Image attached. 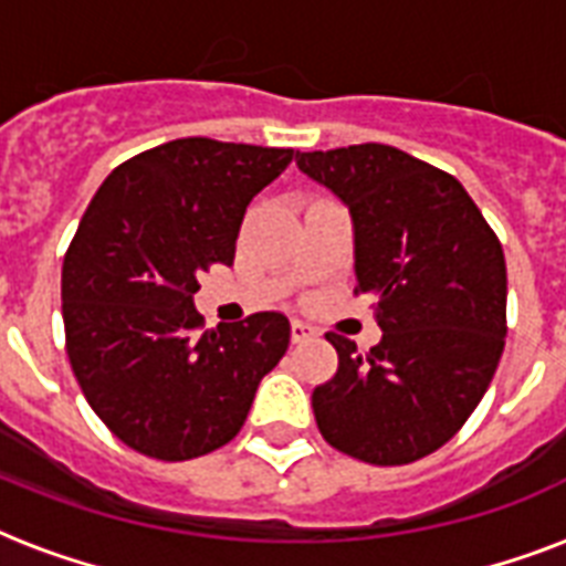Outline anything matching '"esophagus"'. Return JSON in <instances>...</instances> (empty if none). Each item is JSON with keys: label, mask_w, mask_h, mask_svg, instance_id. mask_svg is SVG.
Returning a JSON list of instances; mask_svg holds the SVG:
<instances>
[{"label": "esophagus", "mask_w": 566, "mask_h": 566, "mask_svg": "<svg viewBox=\"0 0 566 566\" xmlns=\"http://www.w3.org/2000/svg\"><path fill=\"white\" fill-rule=\"evenodd\" d=\"M314 335H317V332H314V326H308V323H302V319H293L291 323L293 344H305V340H311Z\"/></svg>", "instance_id": "obj_1"}]
</instances>
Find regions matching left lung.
Listing matches in <instances>:
<instances>
[{"label":"left lung","mask_w":566,"mask_h":566,"mask_svg":"<svg viewBox=\"0 0 566 566\" xmlns=\"http://www.w3.org/2000/svg\"><path fill=\"white\" fill-rule=\"evenodd\" d=\"M349 208L355 293L376 300L370 355L328 332L337 373L311 396L319 434L378 467L440 449L482 402L505 349V255L461 181L385 144L296 153Z\"/></svg>","instance_id":"1"}]
</instances>
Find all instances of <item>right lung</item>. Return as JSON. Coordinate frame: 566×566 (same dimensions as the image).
<instances>
[{
	"mask_svg": "<svg viewBox=\"0 0 566 566\" xmlns=\"http://www.w3.org/2000/svg\"><path fill=\"white\" fill-rule=\"evenodd\" d=\"M293 149L181 137L119 164L87 205L61 273L66 355L126 447L188 461L229 443L291 323L261 311L202 328L199 273L231 264L240 222Z\"/></svg>",
	"mask_w": 566,
	"mask_h": 566,
	"instance_id": "add662e5",
	"label": "right lung"
}]
</instances>
